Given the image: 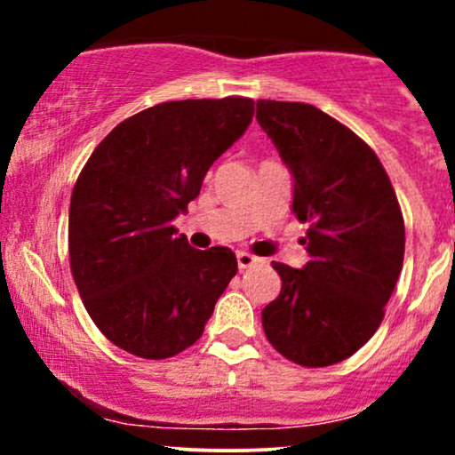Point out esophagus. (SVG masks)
I'll use <instances>...</instances> for the list:
<instances>
[{"label": "esophagus", "instance_id": "esophagus-1", "mask_svg": "<svg viewBox=\"0 0 455 455\" xmlns=\"http://www.w3.org/2000/svg\"><path fill=\"white\" fill-rule=\"evenodd\" d=\"M254 263H259V259L254 257V254H248V252H237V265H239V269H248V267H252Z\"/></svg>", "mask_w": 455, "mask_h": 455}]
</instances>
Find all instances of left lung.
I'll list each match as a JSON object with an SVG mask.
<instances>
[{
    "instance_id": "1",
    "label": "left lung",
    "mask_w": 455,
    "mask_h": 455,
    "mask_svg": "<svg viewBox=\"0 0 455 455\" xmlns=\"http://www.w3.org/2000/svg\"><path fill=\"white\" fill-rule=\"evenodd\" d=\"M257 119L295 177L307 222L304 269L274 263L280 295L265 336L304 368L344 362L374 336L404 260V218L387 171L365 140L321 108L257 100Z\"/></svg>"
}]
</instances>
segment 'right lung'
<instances>
[{"instance_id":"1","label":"right lung","mask_w":455,"mask_h":455,"mask_svg":"<svg viewBox=\"0 0 455 455\" xmlns=\"http://www.w3.org/2000/svg\"><path fill=\"white\" fill-rule=\"evenodd\" d=\"M252 104L242 96L160 102L117 124L83 166L70 198V269L115 347L166 359L203 336L237 259L222 245L192 248L173 218L245 132Z\"/></svg>"}]
</instances>
